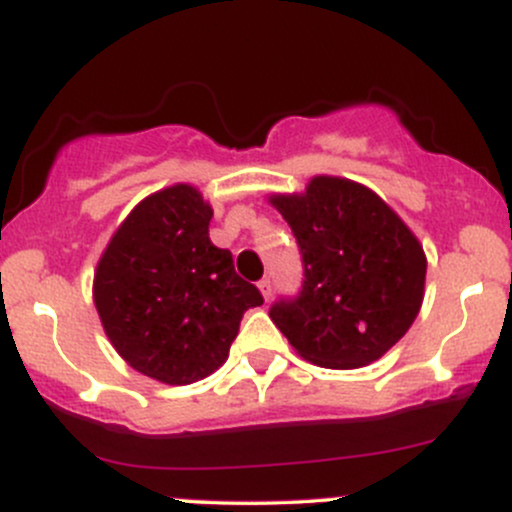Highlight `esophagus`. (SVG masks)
I'll return each mask as SVG.
<instances>
[{"label": "esophagus", "instance_id": "obj_1", "mask_svg": "<svg viewBox=\"0 0 512 512\" xmlns=\"http://www.w3.org/2000/svg\"><path fill=\"white\" fill-rule=\"evenodd\" d=\"M257 286H260V291H262L264 301H269V298H272V281H269V279H262L260 284H257Z\"/></svg>", "mask_w": 512, "mask_h": 512}]
</instances>
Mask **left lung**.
I'll return each mask as SVG.
<instances>
[{
  "instance_id": "left-lung-1",
  "label": "left lung",
  "mask_w": 512,
  "mask_h": 512,
  "mask_svg": "<svg viewBox=\"0 0 512 512\" xmlns=\"http://www.w3.org/2000/svg\"><path fill=\"white\" fill-rule=\"evenodd\" d=\"M303 257L296 298L269 317L303 358L361 368L407 334L424 301L426 255L407 223L368 187L317 175L303 195H274Z\"/></svg>"
}]
</instances>
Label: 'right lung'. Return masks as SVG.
Masks as SVG:
<instances>
[{"label": "right lung", "instance_id": "right-lung-1", "mask_svg": "<svg viewBox=\"0 0 512 512\" xmlns=\"http://www.w3.org/2000/svg\"><path fill=\"white\" fill-rule=\"evenodd\" d=\"M214 211L192 185H173L137 204L110 238L93 301L115 351L166 385L207 378L228 358L240 320L262 305L233 255L209 240Z\"/></svg>", "mask_w": 512, "mask_h": 512}]
</instances>
